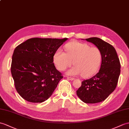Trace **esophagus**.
Returning a JSON list of instances; mask_svg holds the SVG:
<instances>
[{"label": "esophagus", "mask_w": 129, "mask_h": 129, "mask_svg": "<svg viewBox=\"0 0 129 129\" xmlns=\"http://www.w3.org/2000/svg\"><path fill=\"white\" fill-rule=\"evenodd\" d=\"M67 78L68 79H69L70 80H74L75 79L73 78V77H67Z\"/></svg>", "instance_id": "esophagus-1"}]
</instances>
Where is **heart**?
<instances>
[{
    "label": "heart",
    "mask_w": 129,
    "mask_h": 129,
    "mask_svg": "<svg viewBox=\"0 0 129 129\" xmlns=\"http://www.w3.org/2000/svg\"><path fill=\"white\" fill-rule=\"evenodd\" d=\"M66 52L58 49L54 55V62L60 71H64L73 64L75 65L67 71L71 76L81 75L89 77L98 70L101 60V53L98 48L86 43L72 42L65 46Z\"/></svg>",
    "instance_id": "heart-1"
}]
</instances>
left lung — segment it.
Segmentation results:
<instances>
[{"instance_id": "1", "label": "left lung", "mask_w": 129, "mask_h": 129, "mask_svg": "<svg viewBox=\"0 0 129 129\" xmlns=\"http://www.w3.org/2000/svg\"><path fill=\"white\" fill-rule=\"evenodd\" d=\"M86 40L100 49L102 62L98 73L91 79L83 81L76 94L83 102L96 103L105 100L114 91L120 74V63L111 44L97 37Z\"/></svg>"}]
</instances>
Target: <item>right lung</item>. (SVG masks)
<instances>
[{
  "label": "right lung",
  "mask_w": 129,
  "mask_h": 129,
  "mask_svg": "<svg viewBox=\"0 0 129 129\" xmlns=\"http://www.w3.org/2000/svg\"><path fill=\"white\" fill-rule=\"evenodd\" d=\"M68 40L32 38L14 51L11 73L20 96L32 103H41L53 94L63 78L53 63L56 51Z\"/></svg>",
  "instance_id": "obj_1"
}]
</instances>
